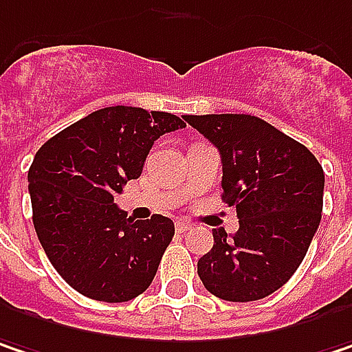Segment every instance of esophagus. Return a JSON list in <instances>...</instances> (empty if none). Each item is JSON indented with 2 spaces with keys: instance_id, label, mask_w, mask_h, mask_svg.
<instances>
[{
  "instance_id": "34e87169",
  "label": "esophagus",
  "mask_w": 352,
  "mask_h": 352,
  "mask_svg": "<svg viewBox=\"0 0 352 352\" xmlns=\"http://www.w3.org/2000/svg\"><path fill=\"white\" fill-rule=\"evenodd\" d=\"M175 228H177V232H179V234H185V232H189V230H193V226H191V221H187V219H177Z\"/></svg>"
}]
</instances>
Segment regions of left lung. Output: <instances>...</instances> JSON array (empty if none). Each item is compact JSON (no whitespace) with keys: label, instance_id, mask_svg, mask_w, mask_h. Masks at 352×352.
<instances>
[{"label":"left lung","instance_id":"left-lung-1","mask_svg":"<svg viewBox=\"0 0 352 352\" xmlns=\"http://www.w3.org/2000/svg\"><path fill=\"white\" fill-rule=\"evenodd\" d=\"M221 155L223 201L240 230H213V248L197 262L209 292L252 302L282 288L302 264L314 238L324 171L298 141L252 114H185Z\"/></svg>","mask_w":352,"mask_h":352}]
</instances>
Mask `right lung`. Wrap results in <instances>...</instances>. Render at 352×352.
I'll list each match as a JSON object with an SVG mask.
<instances>
[{
	"mask_svg": "<svg viewBox=\"0 0 352 352\" xmlns=\"http://www.w3.org/2000/svg\"><path fill=\"white\" fill-rule=\"evenodd\" d=\"M185 122L161 111L109 107L40 146L28 171L34 228L56 272L84 296L126 302L151 286L175 236L169 217L133 219L114 193L141 175L153 143Z\"/></svg>",
	"mask_w": 352,
	"mask_h": 352,
	"instance_id": "add662e5",
	"label": "right lung"
}]
</instances>
